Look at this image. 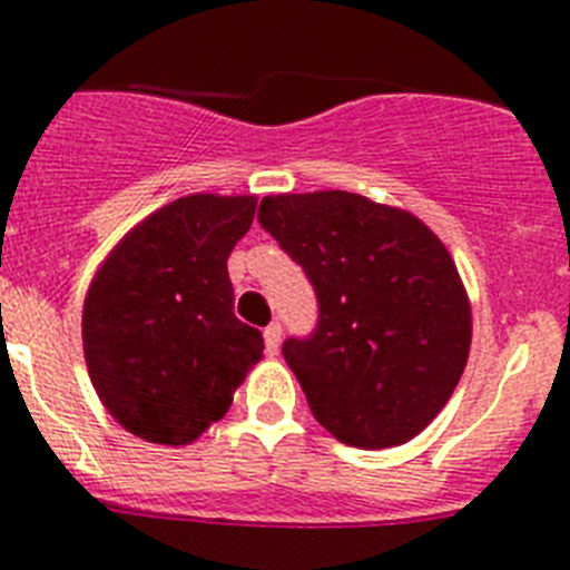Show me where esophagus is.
I'll return each instance as SVG.
<instances>
[{
	"instance_id": "1",
	"label": "esophagus",
	"mask_w": 570,
	"mask_h": 570,
	"mask_svg": "<svg viewBox=\"0 0 570 570\" xmlns=\"http://www.w3.org/2000/svg\"><path fill=\"white\" fill-rule=\"evenodd\" d=\"M282 342V325L279 322H271L268 328H265V347H268V354H276L279 351Z\"/></svg>"
}]
</instances>
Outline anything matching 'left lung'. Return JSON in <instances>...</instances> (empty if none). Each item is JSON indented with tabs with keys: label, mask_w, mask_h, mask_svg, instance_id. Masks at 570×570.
I'll list each match as a JSON object with an SVG mask.
<instances>
[{
	"label": "left lung",
	"mask_w": 570,
	"mask_h": 570,
	"mask_svg": "<svg viewBox=\"0 0 570 570\" xmlns=\"http://www.w3.org/2000/svg\"><path fill=\"white\" fill-rule=\"evenodd\" d=\"M314 285L316 328L282 356L345 445L414 440L454 394L471 351L456 265L416 216L347 190L265 196L256 214Z\"/></svg>",
	"instance_id": "1"
}]
</instances>
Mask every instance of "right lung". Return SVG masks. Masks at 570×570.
<instances>
[{"instance_id": "right-lung-1", "label": "right lung", "mask_w": 570, "mask_h": 570, "mask_svg": "<svg viewBox=\"0 0 570 570\" xmlns=\"http://www.w3.org/2000/svg\"><path fill=\"white\" fill-rule=\"evenodd\" d=\"M254 210V196H183L136 225L90 285V382L139 440L194 442L228 414L236 385L259 362L265 342L236 320L228 276Z\"/></svg>"}]
</instances>
